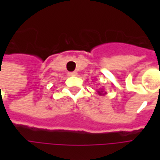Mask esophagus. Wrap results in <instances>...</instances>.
Instances as JSON below:
<instances>
[{"instance_id":"obj_1","label":"esophagus","mask_w":160,"mask_h":160,"mask_svg":"<svg viewBox=\"0 0 160 160\" xmlns=\"http://www.w3.org/2000/svg\"><path fill=\"white\" fill-rule=\"evenodd\" d=\"M77 75V73L76 71H73V72H69L68 73V76H70V77H76Z\"/></svg>"}]
</instances>
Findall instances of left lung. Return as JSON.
Returning <instances> with one entry per match:
<instances>
[{
  "mask_svg": "<svg viewBox=\"0 0 160 160\" xmlns=\"http://www.w3.org/2000/svg\"><path fill=\"white\" fill-rule=\"evenodd\" d=\"M97 92H98V94H99V95H105V94L107 93V92H104V90L103 89H101L100 91H98Z\"/></svg>",
  "mask_w": 160,
  "mask_h": 160,
  "instance_id": "1",
  "label": "left lung"
}]
</instances>
